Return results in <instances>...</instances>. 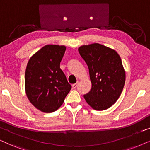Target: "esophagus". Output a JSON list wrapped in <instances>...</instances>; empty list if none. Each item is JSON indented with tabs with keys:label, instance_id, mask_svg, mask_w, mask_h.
I'll use <instances>...</instances> for the list:
<instances>
[{
	"label": "esophagus",
	"instance_id": "34e87169",
	"mask_svg": "<svg viewBox=\"0 0 150 150\" xmlns=\"http://www.w3.org/2000/svg\"><path fill=\"white\" fill-rule=\"evenodd\" d=\"M77 85H78V83H75V84H73L72 85V87H73V88H76L77 87Z\"/></svg>",
	"mask_w": 150,
	"mask_h": 150
}]
</instances>
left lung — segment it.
Wrapping results in <instances>:
<instances>
[{
  "label": "left lung",
  "mask_w": 150,
  "mask_h": 150,
  "mask_svg": "<svg viewBox=\"0 0 150 150\" xmlns=\"http://www.w3.org/2000/svg\"><path fill=\"white\" fill-rule=\"evenodd\" d=\"M88 68L91 88L84 98L93 109L103 111L120 97L125 82V72L119 54L99 43L82 45L78 49Z\"/></svg>",
  "instance_id": "left-lung-1"
}]
</instances>
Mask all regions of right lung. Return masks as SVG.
<instances>
[{
	"instance_id": "1",
	"label": "right lung",
	"mask_w": 150,
	"mask_h": 150,
	"mask_svg": "<svg viewBox=\"0 0 150 150\" xmlns=\"http://www.w3.org/2000/svg\"><path fill=\"white\" fill-rule=\"evenodd\" d=\"M65 51L64 45H46L28 63L25 76L26 95L30 102L43 112L57 110L71 89L60 69Z\"/></svg>"
}]
</instances>
